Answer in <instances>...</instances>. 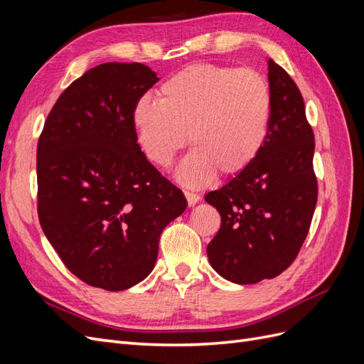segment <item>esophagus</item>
Here are the masks:
<instances>
[{
  "label": "esophagus",
  "mask_w": 364,
  "mask_h": 364,
  "mask_svg": "<svg viewBox=\"0 0 364 364\" xmlns=\"http://www.w3.org/2000/svg\"><path fill=\"white\" fill-rule=\"evenodd\" d=\"M183 194H185L186 202H188L190 206H194L197 202H199V199H200L199 196H197L196 193H191V191H183Z\"/></svg>",
  "instance_id": "esophagus-1"
}]
</instances>
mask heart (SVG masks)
I'll list each match as a JSON object with an SVG mask.
<instances>
[{"label": "heart", "mask_w": 364, "mask_h": 364, "mask_svg": "<svg viewBox=\"0 0 364 364\" xmlns=\"http://www.w3.org/2000/svg\"><path fill=\"white\" fill-rule=\"evenodd\" d=\"M270 112V87L258 71L194 63L161 85L159 102L136 103L134 124L142 151L158 167H168L188 134L194 150L178 176L197 186L215 173L235 178L255 162L267 139Z\"/></svg>", "instance_id": "1"}]
</instances>
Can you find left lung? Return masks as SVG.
Here are the masks:
<instances>
[{
    "label": "left lung",
    "instance_id": "8db88e82",
    "mask_svg": "<svg viewBox=\"0 0 364 364\" xmlns=\"http://www.w3.org/2000/svg\"><path fill=\"white\" fill-rule=\"evenodd\" d=\"M272 112L267 139L247 170L205 196L222 225L208 245L213 269L235 284L278 277L296 259L317 203L314 134L289 73L267 60Z\"/></svg>",
    "mask_w": 364,
    "mask_h": 364
}]
</instances>
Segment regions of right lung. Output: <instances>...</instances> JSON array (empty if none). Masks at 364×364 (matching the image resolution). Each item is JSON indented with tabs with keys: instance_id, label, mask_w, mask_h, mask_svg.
I'll return each mask as SVG.
<instances>
[{
	"instance_id": "obj_1",
	"label": "right lung",
	"mask_w": 364,
	"mask_h": 364,
	"mask_svg": "<svg viewBox=\"0 0 364 364\" xmlns=\"http://www.w3.org/2000/svg\"><path fill=\"white\" fill-rule=\"evenodd\" d=\"M158 80L136 62L91 68L60 94L38 141L41 228L67 269L97 289L146 279L164 228L186 208L138 144L134 109Z\"/></svg>"
}]
</instances>
